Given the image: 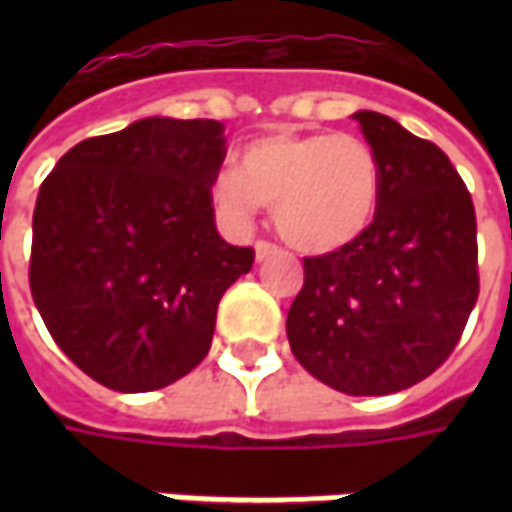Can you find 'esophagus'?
<instances>
[{
  "label": "esophagus",
  "instance_id": "1",
  "mask_svg": "<svg viewBox=\"0 0 512 512\" xmlns=\"http://www.w3.org/2000/svg\"><path fill=\"white\" fill-rule=\"evenodd\" d=\"M279 255V246L268 244V241H257L255 244V260L257 263H263V260H268V257Z\"/></svg>",
  "mask_w": 512,
  "mask_h": 512
}]
</instances>
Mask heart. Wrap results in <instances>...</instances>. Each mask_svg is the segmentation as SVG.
Instances as JSON below:
<instances>
[{"label":"heart","mask_w":512,"mask_h":512,"mask_svg":"<svg viewBox=\"0 0 512 512\" xmlns=\"http://www.w3.org/2000/svg\"><path fill=\"white\" fill-rule=\"evenodd\" d=\"M224 222L249 230L260 205L274 208L279 235L307 255L354 244L373 224L381 202V161L354 134H271L241 153L211 183Z\"/></svg>","instance_id":"heart-1"}]
</instances>
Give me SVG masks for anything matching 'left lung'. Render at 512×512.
Segmentation results:
<instances>
[{
  "label": "left lung",
  "instance_id": "obj_1",
  "mask_svg": "<svg viewBox=\"0 0 512 512\" xmlns=\"http://www.w3.org/2000/svg\"><path fill=\"white\" fill-rule=\"evenodd\" d=\"M381 161V202L362 238L304 257L288 312L299 365L345 395H392L452 354L474 301L472 194L447 153L378 112L351 115Z\"/></svg>",
  "mask_w": 512,
  "mask_h": 512
}]
</instances>
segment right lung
I'll return each mask as SVG.
<instances>
[{
	"label": "right lung",
	"instance_id": "1",
	"mask_svg": "<svg viewBox=\"0 0 512 512\" xmlns=\"http://www.w3.org/2000/svg\"><path fill=\"white\" fill-rule=\"evenodd\" d=\"M216 120L145 117L84 139L43 180L29 288L73 365L115 392H153L200 365L224 290L255 252L216 233Z\"/></svg>",
	"mask_w": 512,
	"mask_h": 512
}]
</instances>
